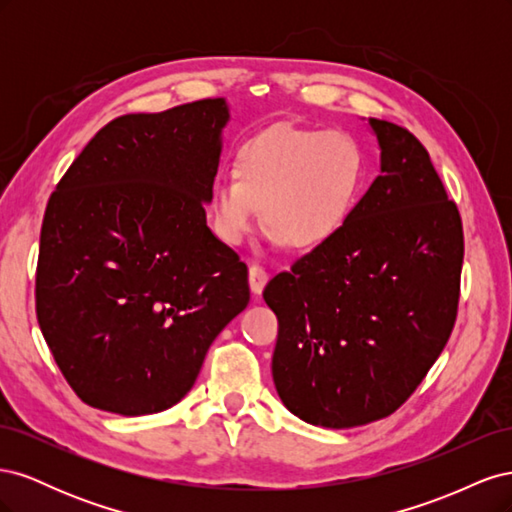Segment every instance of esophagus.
<instances>
[{"label": "esophagus", "mask_w": 512, "mask_h": 512, "mask_svg": "<svg viewBox=\"0 0 512 512\" xmlns=\"http://www.w3.org/2000/svg\"><path fill=\"white\" fill-rule=\"evenodd\" d=\"M267 282H269V273L258 265H250V288H252V292L260 294L262 290H265Z\"/></svg>", "instance_id": "obj_1"}]
</instances>
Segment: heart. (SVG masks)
Masks as SVG:
<instances>
[{
	"mask_svg": "<svg viewBox=\"0 0 512 512\" xmlns=\"http://www.w3.org/2000/svg\"><path fill=\"white\" fill-rule=\"evenodd\" d=\"M365 160L344 132L271 128L239 151L237 170L215 177L209 194L213 230L239 245L260 218L269 245L316 247L342 226L361 192Z\"/></svg>",
	"mask_w": 512,
	"mask_h": 512,
	"instance_id": "b5f03b06",
	"label": "heart"
}]
</instances>
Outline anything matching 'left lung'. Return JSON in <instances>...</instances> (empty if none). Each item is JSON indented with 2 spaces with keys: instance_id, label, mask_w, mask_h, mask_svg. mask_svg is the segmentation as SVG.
<instances>
[{
  "instance_id": "obj_1",
  "label": "left lung",
  "mask_w": 512,
  "mask_h": 512,
  "mask_svg": "<svg viewBox=\"0 0 512 512\" xmlns=\"http://www.w3.org/2000/svg\"><path fill=\"white\" fill-rule=\"evenodd\" d=\"M367 126L380 175L327 241L262 292L280 322L275 391L327 429L404 404L451 337L459 301L461 220L427 149L395 123Z\"/></svg>"
}]
</instances>
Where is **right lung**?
<instances>
[{"label": "right lung", "instance_id": "obj_1", "mask_svg": "<svg viewBox=\"0 0 512 512\" xmlns=\"http://www.w3.org/2000/svg\"><path fill=\"white\" fill-rule=\"evenodd\" d=\"M230 106L198 100L104 126L46 205L40 331L87 406L168 410L250 303L247 267L207 226Z\"/></svg>", "mask_w": 512, "mask_h": 512}]
</instances>
